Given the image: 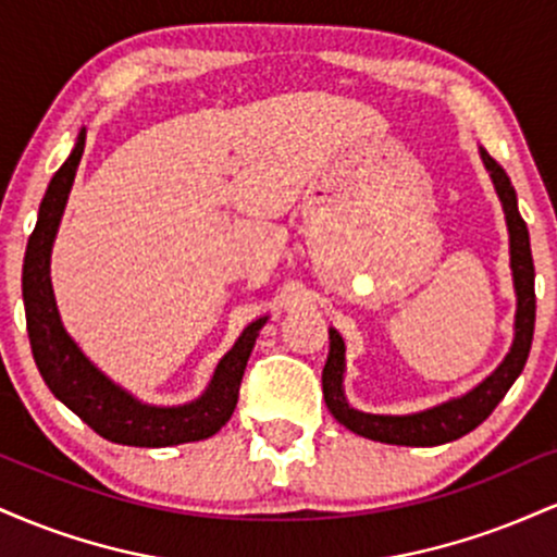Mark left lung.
Instances as JSON below:
<instances>
[{
	"label": "left lung",
	"mask_w": 557,
	"mask_h": 557,
	"mask_svg": "<svg viewBox=\"0 0 557 557\" xmlns=\"http://www.w3.org/2000/svg\"><path fill=\"white\" fill-rule=\"evenodd\" d=\"M482 159L487 164L492 183H495L497 196H500L505 220H508L510 233V270H513L516 296H519V309H516V337L513 348L505 356L500 367L492 372L482 385L471 389L469 395L456 400H447L443 406L430 408V411L411 413V417H374V413H361L350 408L343 398V367H345V345L337 330H330V356L322 372L324 403L330 413L348 426L350 432L361 437L376 440L387 445H411V447H432L445 445L450 440L463 437L471 430H476L484 419L497 408V403L505 398L516 376L523 372V363L529 359L534 337V314H536V296H534V261L532 246H529L527 222L521 220L519 203H516V190L510 185V177L505 175L500 164L482 149Z\"/></svg>",
	"instance_id": "left-lung-1"
}]
</instances>
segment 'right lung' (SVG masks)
<instances>
[{
    "label": "right lung",
    "instance_id": "add662e5",
    "mask_svg": "<svg viewBox=\"0 0 557 557\" xmlns=\"http://www.w3.org/2000/svg\"><path fill=\"white\" fill-rule=\"evenodd\" d=\"M83 146H86V131H81L78 144H75L67 162L54 172L41 207H38V222L28 238V248H25V324H28L30 350H34L38 372L70 411L78 413L96 434L112 440V443L168 447L212 437L233 417L248 356H251L253 343H257L261 324L267 319H257L243 330L238 343L216 367L212 385L196 403L177 408L144 406V403L131 398L125 389L112 385L62 330L52 283H49V253H52L60 216L65 212L67 194L73 188Z\"/></svg>",
    "mask_w": 557,
    "mask_h": 557
}]
</instances>
